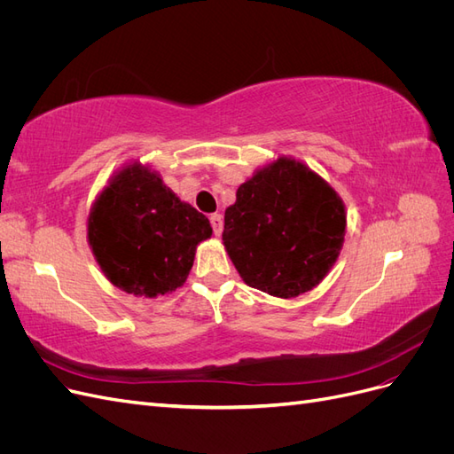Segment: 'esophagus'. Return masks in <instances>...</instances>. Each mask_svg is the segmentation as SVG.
<instances>
[{
  "instance_id": "obj_1",
  "label": "esophagus",
  "mask_w": 454,
  "mask_h": 454,
  "mask_svg": "<svg viewBox=\"0 0 454 454\" xmlns=\"http://www.w3.org/2000/svg\"><path fill=\"white\" fill-rule=\"evenodd\" d=\"M210 225L214 229V235L215 237L222 235V229H223V217H222V214H212L210 215Z\"/></svg>"
}]
</instances>
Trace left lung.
<instances>
[{
    "label": "left lung",
    "mask_w": 454,
    "mask_h": 454,
    "mask_svg": "<svg viewBox=\"0 0 454 454\" xmlns=\"http://www.w3.org/2000/svg\"><path fill=\"white\" fill-rule=\"evenodd\" d=\"M342 200L305 164L278 159L237 191L223 244L242 280L274 297H297L325 277L345 240Z\"/></svg>",
    "instance_id": "1"
}]
</instances>
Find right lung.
<instances>
[{
    "label": "right lung",
    "instance_id": "obj_1",
    "mask_svg": "<svg viewBox=\"0 0 454 454\" xmlns=\"http://www.w3.org/2000/svg\"><path fill=\"white\" fill-rule=\"evenodd\" d=\"M210 235L208 217L140 164L114 177L89 217V242L109 282L144 297L184 286L197 244Z\"/></svg>",
    "mask_w": 454,
    "mask_h": 454
}]
</instances>
